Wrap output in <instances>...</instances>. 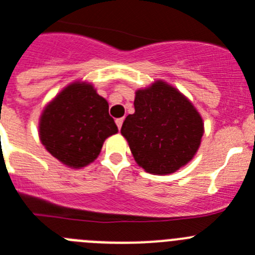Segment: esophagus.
I'll return each instance as SVG.
<instances>
[{"label": "esophagus", "mask_w": 255, "mask_h": 255, "mask_svg": "<svg viewBox=\"0 0 255 255\" xmlns=\"http://www.w3.org/2000/svg\"><path fill=\"white\" fill-rule=\"evenodd\" d=\"M116 123H117V126H118L119 129H121V128H122V125H123V118L116 119Z\"/></svg>", "instance_id": "34e87169"}]
</instances>
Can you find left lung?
I'll list each match as a JSON object with an SVG mask.
<instances>
[{
	"label": "left lung",
	"instance_id": "8db88e82",
	"mask_svg": "<svg viewBox=\"0 0 255 255\" xmlns=\"http://www.w3.org/2000/svg\"><path fill=\"white\" fill-rule=\"evenodd\" d=\"M121 133L134 161L153 175L175 173L201 146L205 126L187 96L162 80L138 89Z\"/></svg>",
	"mask_w": 255,
	"mask_h": 255
}]
</instances>
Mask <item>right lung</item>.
I'll use <instances>...</instances> for the list:
<instances>
[{"mask_svg":"<svg viewBox=\"0 0 255 255\" xmlns=\"http://www.w3.org/2000/svg\"><path fill=\"white\" fill-rule=\"evenodd\" d=\"M117 132L109 104L86 81L67 85L45 105L39 118V138L45 150L72 169L91 164L105 139Z\"/></svg>","mask_w":255,"mask_h":255,"instance_id":"right-lung-1","label":"right lung"}]
</instances>
